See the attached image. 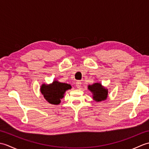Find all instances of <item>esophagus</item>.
Returning <instances> with one entry per match:
<instances>
[{
	"label": "esophagus",
	"mask_w": 149,
	"mask_h": 149,
	"mask_svg": "<svg viewBox=\"0 0 149 149\" xmlns=\"http://www.w3.org/2000/svg\"><path fill=\"white\" fill-rule=\"evenodd\" d=\"M81 84H82V83L81 81H77V83H76V87L77 88H80L81 87Z\"/></svg>",
	"instance_id": "34e87169"
}]
</instances>
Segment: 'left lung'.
Listing matches in <instances>:
<instances>
[{
  "mask_svg": "<svg viewBox=\"0 0 149 149\" xmlns=\"http://www.w3.org/2000/svg\"><path fill=\"white\" fill-rule=\"evenodd\" d=\"M89 90L93 94V99L97 102H100L106 100L107 97L108 91L107 89L102 86L99 83H95L88 86Z\"/></svg>",
  "mask_w": 149,
  "mask_h": 149,
  "instance_id": "obj_1",
  "label": "left lung"
}]
</instances>
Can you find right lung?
<instances>
[{"label": "right lung", "instance_id": "right-lung-1", "mask_svg": "<svg viewBox=\"0 0 149 149\" xmlns=\"http://www.w3.org/2000/svg\"><path fill=\"white\" fill-rule=\"evenodd\" d=\"M71 88L70 84L55 80L52 84H43L40 88V91L49 103L58 105L61 102L62 98L64 97L65 91Z\"/></svg>", "mask_w": 149, "mask_h": 149}]
</instances>
